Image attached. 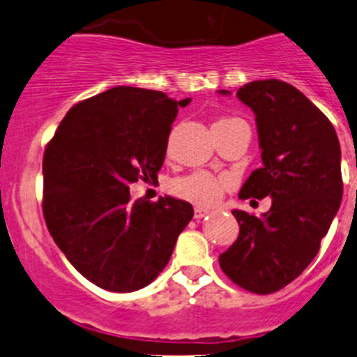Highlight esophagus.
Here are the masks:
<instances>
[{
  "instance_id": "1",
  "label": "esophagus",
  "mask_w": 357,
  "mask_h": 357,
  "mask_svg": "<svg viewBox=\"0 0 357 357\" xmlns=\"http://www.w3.org/2000/svg\"><path fill=\"white\" fill-rule=\"evenodd\" d=\"M207 214H208V211H207V208L197 207V208H195V214H193V215H195V219H197V221H199V219L205 218V215H207Z\"/></svg>"
}]
</instances>
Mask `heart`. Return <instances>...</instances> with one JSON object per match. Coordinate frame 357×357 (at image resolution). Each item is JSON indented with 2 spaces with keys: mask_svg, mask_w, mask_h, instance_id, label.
I'll list each match as a JSON object with an SVG mask.
<instances>
[{
  "mask_svg": "<svg viewBox=\"0 0 357 357\" xmlns=\"http://www.w3.org/2000/svg\"><path fill=\"white\" fill-rule=\"evenodd\" d=\"M229 121H233V119H221L214 126L225 124ZM226 186H228V181L225 178H215L208 172H193L185 178L176 179L172 183V192H174V195L202 205V207H211L221 200Z\"/></svg>",
  "mask_w": 357,
  "mask_h": 357,
  "instance_id": "b5f03b06",
  "label": "heart"
}]
</instances>
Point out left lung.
Listing matches in <instances>:
<instances>
[{
	"instance_id": "1",
	"label": "left lung",
	"mask_w": 357,
	"mask_h": 357,
	"mask_svg": "<svg viewBox=\"0 0 357 357\" xmlns=\"http://www.w3.org/2000/svg\"><path fill=\"white\" fill-rule=\"evenodd\" d=\"M236 96L254 110L262 150L238 197L273 204L262 218L233 211L240 235L219 266L242 289L273 294L311 264L340 207V145L328 117L289 82H248Z\"/></svg>"
}]
</instances>
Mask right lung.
<instances>
[{
    "instance_id": "obj_1",
    "label": "right lung",
    "mask_w": 357,
    "mask_h": 357,
    "mask_svg": "<svg viewBox=\"0 0 357 357\" xmlns=\"http://www.w3.org/2000/svg\"><path fill=\"white\" fill-rule=\"evenodd\" d=\"M188 103L117 86L75 103L46 145V226L68 262L100 289L122 294L152 283L192 221L188 202L129 195L131 183L157 178L178 107Z\"/></svg>"
}]
</instances>
